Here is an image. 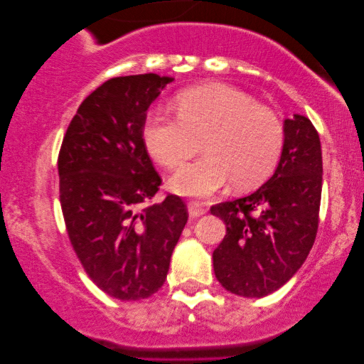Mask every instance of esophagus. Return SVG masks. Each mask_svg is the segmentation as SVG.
Listing matches in <instances>:
<instances>
[{"label": "esophagus", "mask_w": 364, "mask_h": 364, "mask_svg": "<svg viewBox=\"0 0 364 364\" xmlns=\"http://www.w3.org/2000/svg\"><path fill=\"white\" fill-rule=\"evenodd\" d=\"M187 210H188V215H191L192 218H197V217H200V215H203V213L207 212V207L203 205L202 202L193 200V202H188Z\"/></svg>", "instance_id": "1"}]
</instances>
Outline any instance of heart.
Wrapping results in <instances>:
<instances>
[{
	"mask_svg": "<svg viewBox=\"0 0 364 364\" xmlns=\"http://www.w3.org/2000/svg\"><path fill=\"white\" fill-rule=\"evenodd\" d=\"M178 116L156 109L144 126V142L164 167L191 159L203 139L205 156L168 181L172 192L208 197L228 186L250 191L275 171L285 131L272 109L228 84L210 82L186 89L176 97Z\"/></svg>",
	"mask_w": 364,
	"mask_h": 364,
	"instance_id": "1",
	"label": "heart"
}]
</instances>
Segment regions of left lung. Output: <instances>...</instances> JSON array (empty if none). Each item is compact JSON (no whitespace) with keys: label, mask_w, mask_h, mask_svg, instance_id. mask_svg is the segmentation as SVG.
Here are the masks:
<instances>
[{"label":"left lung","mask_w":364,"mask_h":364,"mask_svg":"<svg viewBox=\"0 0 364 364\" xmlns=\"http://www.w3.org/2000/svg\"><path fill=\"white\" fill-rule=\"evenodd\" d=\"M283 131L273 176L250 196L210 208L227 227L213 250V272L225 290L243 298L282 288L315 243L323 177L320 136L300 114L285 119Z\"/></svg>","instance_id":"obj_1"}]
</instances>
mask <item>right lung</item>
I'll use <instances>...</instances> for the list:
<instances>
[{
  "instance_id": "add662e5",
  "label": "right lung",
  "mask_w": 364,
  "mask_h": 364,
  "mask_svg": "<svg viewBox=\"0 0 364 364\" xmlns=\"http://www.w3.org/2000/svg\"><path fill=\"white\" fill-rule=\"evenodd\" d=\"M171 76L109 79L79 106L58 159L59 198L71 245L109 296L137 301L166 282L188 213L161 186L146 144L147 109Z\"/></svg>"
}]
</instances>
